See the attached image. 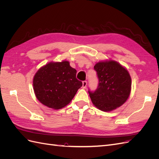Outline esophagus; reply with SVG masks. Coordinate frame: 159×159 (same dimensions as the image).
Listing matches in <instances>:
<instances>
[{
	"label": "esophagus",
	"instance_id": "34e87169",
	"mask_svg": "<svg viewBox=\"0 0 159 159\" xmlns=\"http://www.w3.org/2000/svg\"><path fill=\"white\" fill-rule=\"evenodd\" d=\"M88 85V81H84L82 82V88H85L86 86Z\"/></svg>",
	"mask_w": 159,
	"mask_h": 159
}]
</instances>
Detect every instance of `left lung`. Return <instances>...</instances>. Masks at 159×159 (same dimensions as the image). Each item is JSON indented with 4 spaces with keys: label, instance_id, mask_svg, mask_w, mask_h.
<instances>
[{
    "label": "left lung",
    "instance_id": "1",
    "mask_svg": "<svg viewBox=\"0 0 159 159\" xmlns=\"http://www.w3.org/2000/svg\"><path fill=\"white\" fill-rule=\"evenodd\" d=\"M99 78L98 88L89 93L91 102L105 112L121 107L128 99L131 91V78L128 70L117 61L107 60L94 66Z\"/></svg>",
    "mask_w": 159,
    "mask_h": 159
}]
</instances>
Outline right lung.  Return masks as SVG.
<instances>
[{
    "label": "right lung",
    "instance_id": "add662e5",
    "mask_svg": "<svg viewBox=\"0 0 159 159\" xmlns=\"http://www.w3.org/2000/svg\"><path fill=\"white\" fill-rule=\"evenodd\" d=\"M67 60L51 61L38 70L33 78L36 98L45 106L60 109L69 104L82 82Z\"/></svg>",
    "mask_w": 159,
    "mask_h": 159
}]
</instances>
